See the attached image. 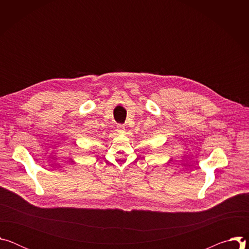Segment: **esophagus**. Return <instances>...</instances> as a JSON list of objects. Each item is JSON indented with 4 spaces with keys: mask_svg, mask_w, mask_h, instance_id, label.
Listing matches in <instances>:
<instances>
[{
    "mask_svg": "<svg viewBox=\"0 0 249 249\" xmlns=\"http://www.w3.org/2000/svg\"><path fill=\"white\" fill-rule=\"evenodd\" d=\"M117 130L120 134H124L125 133V126L123 124H117Z\"/></svg>",
    "mask_w": 249,
    "mask_h": 249,
    "instance_id": "34e87169",
    "label": "esophagus"
}]
</instances>
